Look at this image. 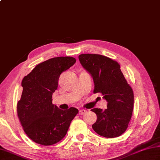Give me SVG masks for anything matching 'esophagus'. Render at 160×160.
<instances>
[{"instance_id":"34e87169","label":"esophagus","mask_w":160,"mask_h":160,"mask_svg":"<svg viewBox=\"0 0 160 160\" xmlns=\"http://www.w3.org/2000/svg\"><path fill=\"white\" fill-rule=\"evenodd\" d=\"M86 112H87V111H86L85 109H80V110L79 111V114L83 115L84 113H85Z\"/></svg>"}]
</instances>
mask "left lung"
<instances>
[{
    "label": "left lung",
    "mask_w": 160,
    "mask_h": 160,
    "mask_svg": "<svg viewBox=\"0 0 160 160\" xmlns=\"http://www.w3.org/2000/svg\"><path fill=\"white\" fill-rule=\"evenodd\" d=\"M82 66L93 78V93H101L107 102V108L91 109L97 115L92 128L98 135L116 138L125 132L133 110L134 96L120 65L116 61L99 54H80Z\"/></svg>",
    "instance_id": "left-lung-1"
}]
</instances>
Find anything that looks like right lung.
<instances>
[{
	"instance_id": "right-lung-1",
	"label": "right lung",
	"mask_w": 160,
	"mask_h": 160,
	"mask_svg": "<svg viewBox=\"0 0 160 160\" xmlns=\"http://www.w3.org/2000/svg\"><path fill=\"white\" fill-rule=\"evenodd\" d=\"M76 62L73 57L53 58L38 64L23 78L17 113L24 131L37 144L49 146L60 141L78 113L74 107L60 109L52 100L60 74Z\"/></svg>"
}]
</instances>
